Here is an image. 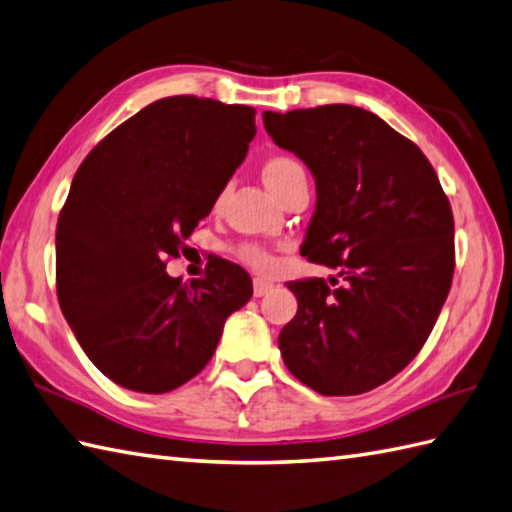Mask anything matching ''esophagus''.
<instances>
[{"label":"esophagus","mask_w":512,"mask_h":512,"mask_svg":"<svg viewBox=\"0 0 512 512\" xmlns=\"http://www.w3.org/2000/svg\"><path fill=\"white\" fill-rule=\"evenodd\" d=\"M271 289H274V282L265 278H254V298H263Z\"/></svg>","instance_id":"34e87169"}]
</instances>
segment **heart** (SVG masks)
Segmentation results:
<instances>
[{"label":"heart","instance_id":"1","mask_svg":"<svg viewBox=\"0 0 512 512\" xmlns=\"http://www.w3.org/2000/svg\"><path fill=\"white\" fill-rule=\"evenodd\" d=\"M263 177H265V184L269 186V190L280 199L291 186L300 184V181H306V170H304L302 162H298L291 155H274L265 162ZM223 199H225V190L217 197V206H221ZM241 258L256 269H269L271 263H274L271 254H267L265 249H260L256 245H243Z\"/></svg>","mask_w":512,"mask_h":512}]
</instances>
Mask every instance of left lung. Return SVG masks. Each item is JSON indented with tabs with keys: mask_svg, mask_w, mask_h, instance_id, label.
Returning <instances> with one entry per match:
<instances>
[{
	"mask_svg": "<svg viewBox=\"0 0 512 512\" xmlns=\"http://www.w3.org/2000/svg\"><path fill=\"white\" fill-rule=\"evenodd\" d=\"M263 122L315 177L304 256L339 271L333 288L287 282L298 313L280 331L282 359L324 396L370 392L418 355L447 300L449 199L423 151L366 109L265 111Z\"/></svg>",
	"mask_w": 512,
	"mask_h": 512,
	"instance_id": "obj_1",
	"label": "left lung"
}]
</instances>
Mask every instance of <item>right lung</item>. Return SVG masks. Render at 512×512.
<instances>
[{"instance_id": "right-lung-1", "label": "right lung", "mask_w": 512, "mask_h": 512, "mask_svg": "<svg viewBox=\"0 0 512 512\" xmlns=\"http://www.w3.org/2000/svg\"><path fill=\"white\" fill-rule=\"evenodd\" d=\"M256 135V111L170 96L113 129L78 166L56 223V295L94 366L164 394L206 368L252 278L214 258L206 278L166 274Z\"/></svg>"}]
</instances>
